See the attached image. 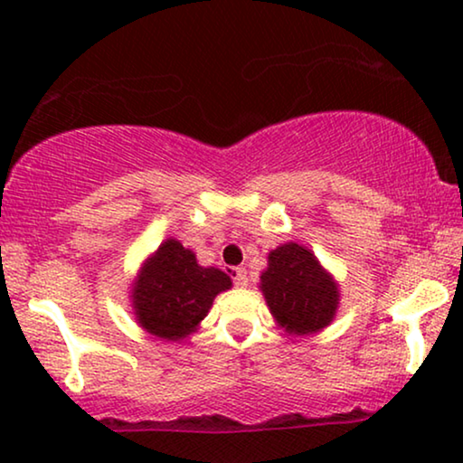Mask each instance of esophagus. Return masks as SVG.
<instances>
[{"label": "esophagus", "mask_w": 463, "mask_h": 463, "mask_svg": "<svg viewBox=\"0 0 463 463\" xmlns=\"http://www.w3.org/2000/svg\"><path fill=\"white\" fill-rule=\"evenodd\" d=\"M233 282H236L238 287H246V284H249V276H246L244 268L233 269Z\"/></svg>", "instance_id": "1"}]
</instances>
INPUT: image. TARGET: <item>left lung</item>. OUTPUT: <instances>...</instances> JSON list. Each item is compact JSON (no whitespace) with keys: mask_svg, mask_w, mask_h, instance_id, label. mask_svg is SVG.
<instances>
[{"mask_svg":"<svg viewBox=\"0 0 463 463\" xmlns=\"http://www.w3.org/2000/svg\"><path fill=\"white\" fill-rule=\"evenodd\" d=\"M265 301L290 333H316L333 320L339 290L318 259L290 242L269 252V268L261 276Z\"/></svg>","mask_w":463,"mask_h":463,"instance_id":"1","label":"left lung"}]
</instances>
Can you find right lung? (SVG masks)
Wrapping results in <instances>:
<instances>
[{"instance_id": "add662e5", "label": "right lung", "mask_w": 463, "mask_h": 463, "mask_svg": "<svg viewBox=\"0 0 463 463\" xmlns=\"http://www.w3.org/2000/svg\"><path fill=\"white\" fill-rule=\"evenodd\" d=\"M230 287L225 271L202 268L192 250L166 240L135 284L137 318L151 335L176 341L204 320L214 297Z\"/></svg>"}]
</instances>
